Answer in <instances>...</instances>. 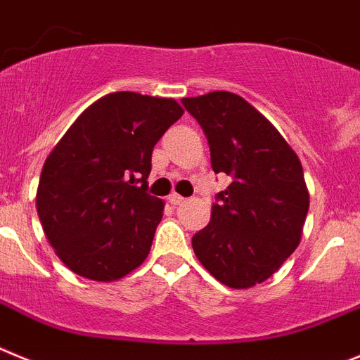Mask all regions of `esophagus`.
Listing matches in <instances>:
<instances>
[{
  "mask_svg": "<svg viewBox=\"0 0 360 360\" xmlns=\"http://www.w3.org/2000/svg\"><path fill=\"white\" fill-rule=\"evenodd\" d=\"M168 202L174 204V206H176V204L184 202V197H181L179 193H170V195H168Z\"/></svg>",
  "mask_w": 360,
  "mask_h": 360,
  "instance_id": "34e87169",
  "label": "esophagus"
}]
</instances>
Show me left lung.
Listing matches in <instances>:
<instances>
[{
    "mask_svg": "<svg viewBox=\"0 0 360 360\" xmlns=\"http://www.w3.org/2000/svg\"><path fill=\"white\" fill-rule=\"evenodd\" d=\"M183 105L208 138L213 172L231 177L192 248L220 283L249 289L273 276L300 244L309 212L301 161L278 129L235 93L183 98Z\"/></svg>",
    "mask_w": 360,
    "mask_h": 360,
    "instance_id": "left-lung-1",
    "label": "left lung"
}]
</instances>
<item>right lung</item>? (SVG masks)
<instances>
[{"mask_svg":"<svg viewBox=\"0 0 360 360\" xmlns=\"http://www.w3.org/2000/svg\"><path fill=\"white\" fill-rule=\"evenodd\" d=\"M183 112L174 98L111 93L55 145L35 204L48 242L70 271L115 281L143 264L165 208L147 193L152 150Z\"/></svg>","mask_w":360,"mask_h":360,"instance_id":"add662e5","label":"right lung"}]
</instances>
